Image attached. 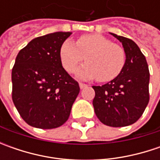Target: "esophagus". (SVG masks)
Returning a JSON list of instances; mask_svg holds the SVG:
<instances>
[{
  "mask_svg": "<svg viewBox=\"0 0 160 160\" xmlns=\"http://www.w3.org/2000/svg\"><path fill=\"white\" fill-rule=\"evenodd\" d=\"M79 86H80V88H81V89H83V88L87 87V84H85V83H79Z\"/></svg>",
  "mask_w": 160,
  "mask_h": 160,
  "instance_id": "esophagus-1",
  "label": "esophagus"
}]
</instances>
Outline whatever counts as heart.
<instances>
[{
	"label": "heart",
	"instance_id": "1",
	"mask_svg": "<svg viewBox=\"0 0 160 160\" xmlns=\"http://www.w3.org/2000/svg\"><path fill=\"white\" fill-rule=\"evenodd\" d=\"M64 68L72 73L85 59L77 74L80 78H97L101 82H108L119 76L126 65V52L117 43L99 34H84L79 37L77 44L71 40L63 42L59 51Z\"/></svg>",
	"mask_w": 160,
	"mask_h": 160
}]
</instances>
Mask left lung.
<instances>
[{"instance_id":"1","label":"left lung","mask_w":160,"mask_h":160,"mask_svg":"<svg viewBox=\"0 0 160 160\" xmlns=\"http://www.w3.org/2000/svg\"><path fill=\"white\" fill-rule=\"evenodd\" d=\"M110 34L122 42L126 60L119 76L102 86H92L97 118L104 125L122 127L135 123L147 107L150 72L145 56L129 38Z\"/></svg>"}]
</instances>
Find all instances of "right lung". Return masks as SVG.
<instances>
[{"label": "right lung", "instance_id": "obj_1", "mask_svg": "<svg viewBox=\"0 0 160 160\" xmlns=\"http://www.w3.org/2000/svg\"><path fill=\"white\" fill-rule=\"evenodd\" d=\"M71 32L36 37L18 52L12 68V101L29 126L52 129L62 126L80 92L62 67L59 51Z\"/></svg>", "mask_w": 160, "mask_h": 160}]
</instances>
